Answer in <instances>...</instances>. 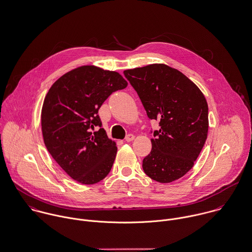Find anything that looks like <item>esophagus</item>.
<instances>
[{
    "label": "esophagus",
    "instance_id": "34e87169",
    "mask_svg": "<svg viewBox=\"0 0 252 252\" xmlns=\"http://www.w3.org/2000/svg\"><path fill=\"white\" fill-rule=\"evenodd\" d=\"M134 139V135L133 134H127L126 136V138H125V140L126 141V142H130V141H132Z\"/></svg>",
    "mask_w": 252,
    "mask_h": 252
}]
</instances>
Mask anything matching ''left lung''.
I'll use <instances>...</instances> for the list:
<instances>
[{
	"label": "left lung",
	"mask_w": 252,
	"mask_h": 252,
	"mask_svg": "<svg viewBox=\"0 0 252 252\" xmlns=\"http://www.w3.org/2000/svg\"><path fill=\"white\" fill-rule=\"evenodd\" d=\"M137 93L149 120L158 122L152 131V150L143 158L146 175L169 183L194 165L207 137L208 107L199 88L184 74L164 64L124 71Z\"/></svg>",
	"instance_id": "8db88e82"
}]
</instances>
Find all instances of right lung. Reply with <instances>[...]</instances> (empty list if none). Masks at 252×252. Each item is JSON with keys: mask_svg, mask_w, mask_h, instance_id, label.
Listing matches in <instances>:
<instances>
[{"mask_svg": "<svg viewBox=\"0 0 252 252\" xmlns=\"http://www.w3.org/2000/svg\"><path fill=\"white\" fill-rule=\"evenodd\" d=\"M126 86L117 72L82 66L60 77L47 94L41 118L44 142L74 180L95 184L110 172L117 146L102 128L98 110Z\"/></svg>", "mask_w": 252, "mask_h": 252, "instance_id": "1", "label": "right lung"}]
</instances>
